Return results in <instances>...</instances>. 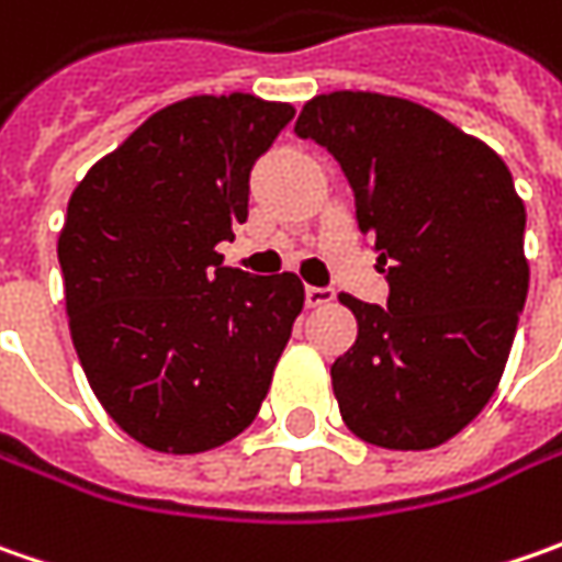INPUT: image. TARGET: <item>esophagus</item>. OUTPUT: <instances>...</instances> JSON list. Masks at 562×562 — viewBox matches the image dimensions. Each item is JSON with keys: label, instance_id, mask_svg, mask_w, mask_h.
<instances>
[{"label": "esophagus", "instance_id": "34e87169", "mask_svg": "<svg viewBox=\"0 0 562 562\" xmlns=\"http://www.w3.org/2000/svg\"><path fill=\"white\" fill-rule=\"evenodd\" d=\"M335 303V288H306V306L318 310V306H328Z\"/></svg>", "mask_w": 562, "mask_h": 562}]
</instances>
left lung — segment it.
<instances>
[{
  "mask_svg": "<svg viewBox=\"0 0 562 562\" xmlns=\"http://www.w3.org/2000/svg\"><path fill=\"white\" fill-rule=\"evenodd\" d=\"M293 131L347 175L387 278V306L340 293L359 322L331 366L340 416L387 450L450 441L497 391L529 293L509 168L431 109L381 93L315 97Z\"/></svg>",
  "mask_w": 562,
  "mask_h": 562,
  "instance_id": "1",
  "label": "left lung"
}]
</instances>
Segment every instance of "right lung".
I'll list each match as a JSON object with an SVG mask.
<instances>
[{"label":"right lung","mask_w":562,"mask_h":562,"mask_svg":"<svg viewBox=\"0 0 562 562\" xmlns=\"http://www.w3.org/2000/svg\"><path fill=\"white\" fill-rule=\"evenodd\" d=\"M291 119L249 93L181 99L71 193L58 266L77 359L143 447L212 450L269 394L303 284L231 269L215 247L247 222L252 165Z\"/></svg>","instance_id":"add662e5"}]
</instances>
